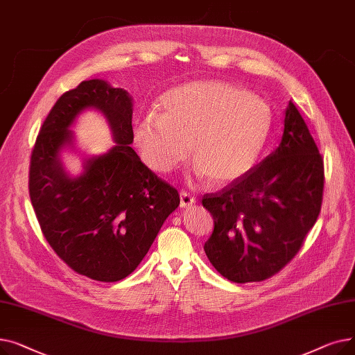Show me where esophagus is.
<instances>
[{"label":"esophagus","instance_id":"obj_1","mask_svg":"<svg viewBox=\"0 0 355 355\" xmlns=\"http://www.w3.org/2000/svg\"><path fill=\"white\" fill-rule=\"evenodd\" d=\"M193 204H196V198L191 197L189 193L182 191L180 194V206L182 209H189V207H193Z\"/></svg>","mask_w":355,"mask_h":355}]
</instances>
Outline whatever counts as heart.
Here are the masks:
<instances>
[{
  "label": "heart",
  "mask_w": 355,
  "mask_h": 355,
  "mask_svg": "<svg viewBox=\"0 0 355 355\" xmlns=\"http://www.w3.org/2000/svg\"><path fill=\"white\" fill-rule=\"evenodd\" d=\"M161 114L148 110L132 128L144 164L168 174L187 155L197 175L225 184L250 173L273 128L270 106L243 87L198 80L166 92Z\"/></svg>",
  "instance_id": "b5f03b06"
}]
</instances>
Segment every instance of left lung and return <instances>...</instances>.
Returning a JSON list of instances; mask_svg holds the SVG:
<instances>
[{"instance_id": "left-lung-1", "label": "left lung", "mask_w": 355, "mask_h": 355, "mask_svg": "<svg viewBox=\"0 0 355 355\" xmlns=\"http://www.w3.org/2000/svg\"><path fill=\"white\" fill-rule=\"evenodd\" d=\"M324 161L300 110L289 101L281 144L250 173L202 197L214 218L204 245L210 263L236 284L281 270L302 246L321 211Z\"/></svg>"}]
</instances>
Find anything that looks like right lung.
I'll return each mask as SVG.
<instances>
[{
	"instance_id": "right-lung-1",
	"label": "right lung",
	"mask_w": 355,
	"mask_h": 355,
	"mask_svg": "<svg viewBox=\"0 0 355 355\" xmlns=\"http://www.w3.org/2000/svg\"><path fill=\"white\" fill-rule=\"evenodd\" d=\"M86 110L105 118L116 142L87 156L71 130ZM132 96L107 80L92 79L55 102L37 137L28 190L37 220L53 250L80 275L116 282L132 273L180 206L175 189L148 170L134 151ZM81 155L83 171L71 175L64 151Z\"/></svg>"
}]
</instances>
